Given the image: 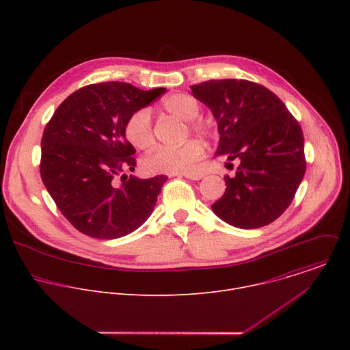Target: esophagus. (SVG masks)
Masks as SVG:
<instances>
[{
    "label": "esophagus",
    "mask_w": 350,
    "mask_h": 350,
    "mask_svg": "<svg viewBox=\"0 0 350 350\" xmlns=\"http://www.w3.org/2000/svg\"><path fill=\"white\" fill-rule=\"evenodd\" d=\"M183 176L185 178H189V180H201L204 177V173H201V172H192V173H185Z\"/></svg>",
    "instance_id": "obj_1"
}]
</instances>
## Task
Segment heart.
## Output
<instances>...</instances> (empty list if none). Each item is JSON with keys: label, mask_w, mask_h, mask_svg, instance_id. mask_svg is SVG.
I'll use <instances>...</instances> for the list:
<instances>
[{"label": "heart", "mask_w": 350, "mask_h": 350, "mask_svg": "<svg viewBox=\"0 0 350 350\" xmlns=\"http://www.w3.org/2000/svg\"><path fill=\"white\" fill-rule=\"evenodd\" d=\"M162 108L173 113L183 120L189 122V129L201 137L209 135V129L202 122L193 120L201 112L198 101L184 92H176L167 95L162 101ZM124 134L127 141L138 148L146 149L154 144V131H152V120L151 111L148 108H141L133 112L126 124ZM204 157V146L195 139H189L180 146H166L161 145L154 148L144 158V169L149 173H166V174H183L193 170L195 165Z\"/></svg>", "instance_id": "b5f03b06"}]
</instances>
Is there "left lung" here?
Listing matches in <instances>:
<instances>
[{"instance_id":"8db88e82","label":"left lung","mask_w":350,"mask_h":350,"mask_svg":"<svg viewBox=\"0 0 350 350\" xmlns=\"http://www.w3.org/2000/svg\"><path fill=\"white\" fill-rule=\"evenodd\" d=\"M191 91L216 119L215 157L239 161L212 211L237 228L273 223L291 205L306 172L301 126L274 92L252 81L209 80Z\"/></svg>"}]
</instances>
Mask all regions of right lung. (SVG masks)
<instances>
[{
	"instance_id": "add662e5",
	"label": "right lung",
	"mask_w": 350,
	"mask_h": 350,
	"mask_svg": "<svg viewBox=\"0 0 350 350\" xmlns=\"http://www.w3.org/2000/svg\"><path fill=\"white\" fill-rule=\"evenodd\" d=\"M165 91L120 81L90 84L70 94L45 126L40 174L61 213L80 232L116 239L154 212L167 176H126L122 184L115 178L135 166V149L124 134L129 116Z\"/></svg>"
}]
</instances>
